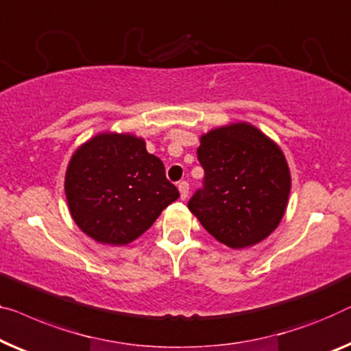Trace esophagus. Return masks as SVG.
<instances>
[{"label":"esophagus","instance_id":"1","mask_svg":"<svg viewBox=\"0 0 351 351\" xmlns=\"http://www.w3.org/2000/svg\"><path fill=\"white\" fill-rule=\"evenodd\" d=\"M188 190H190V186H188L186 182H180V184H179V191H180L182 199H186V197H188Z\"/></svg>","mask_w":351,"mask_h":351}]
</instances>
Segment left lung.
Listing matches in <instances>:
<instances>
[{
    "mask_svg": "<svg viewBox=\"0 0 351 351\" xmlns=\"http://www.w3.org/2000/svg\"><path fill=\"white\" fill-rule=\"evenodd\" d=\"M199 142L204 188L195 193L188 209L226 247L256 245L285 215L291 190L285 155L276 141L248 121L218 126Z\"/></svg>",
    "mask_w": 351,
    "mask_h": 351,
    "instance_id": "left-lung-1",
    "label": "left lung"
}]
</instances>
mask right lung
Wrapping results in <instances>:
<instances>
[{"label":"right lung","instance_id":"obj_1","mask_svg":"<svg viewBox=\"0 0 351 351\" xmlns=\"http://www.w3.org/2000/svg\"><path fill=\"white\" fill-rule=\"evenodd\" d=\"M69 213L98 243L121 247L154 225L179 190L166 179L145 139L103 131L79 145L64 176Z\"/></svg>","mask_w":351,"mask_h":351}]
</instances>
